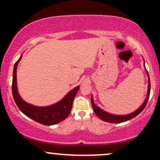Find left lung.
I'll list each match as a JSON object with an SVG mask.
<instances>
[{"label": "left lung", "mask_w": 160, "mask_h": 160, "mask_svg": "<svg viewBox=\"0 0 160 160\" xmlns=\"http://www.w3.org/2000/svg\"><path fill=\"white\" fill-rule=\"evenodd\" d=\"M145 68V66H144ZM146 69V68H145ZM146 72L148 74V95H147V98H145L144 103L141 104V106L139 108H138V110H136L135 111H134L133 113H129V114H126V115H115V114H112V113H108V112L103 111L102 109H101L100 108H98V106L95 105L94 102H93V98L92 96H91V103H92V106L93 111L95 113L99 118L101 119L102 120L106 121V122H112V123H120V122H126V121H128L131 119L134 118L135 117H136L137 115H138L139 113H141L143 110L144 109L145 106H146L147 103L148 102V99H149V96H150V78L149 75H148V71L146 70Z\"/></svg>", "instance_id": "8db88e82"}]
</instances>
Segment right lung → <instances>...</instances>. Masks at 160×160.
Segmentation results:
<instances>
[{
    "mask_svg": "<svg viewBox=\"0 0 160 160\" xmlns=\"http://www.w3.org/2000/svg\"><path fill=\"white\" fill-rule=\"evenodd\" d=\"M21 58L22 56L14 65L13 74H12V92L16 105L24 114L40 124L51 126L62 122V120L67 118L69 113H71L73 102L79 90L80 86H77L70 91L61 101L52 105L38 107L27 103L21 98L18 92L17 83H16V69Z\"/></svg>",
    "mask_w": 160,
    "mask_h": 160,
    "instance_id": "obj_1",
    "label": "right lung"
}]
</instances>
